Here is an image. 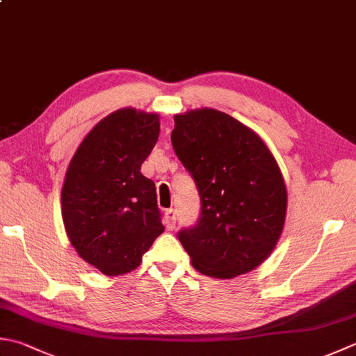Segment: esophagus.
Here are the masks:
<instances>
[{
    "mask_svg": "<svg viewBox=\"0 0 356 356\" xmlns=\"http://www.w3.org/2000/svg\"><path fill=\"white\" fill-rule=\"evenodd\" d=\"M176 211L174 210H166L165 216H163V224L166 227V229H172L176 227Z\"/></svg>",
    "mask_w": 356,
    "mask_h": 356,
    "instance_id": "1",
    "label": "esophagus"
}]
</instances>
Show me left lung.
I'll use <instances>...</instances> for the list:
<instances>
[{
    "instance_id": "8db88e82",
    "label": "left lung",
    "mask_w": 356,
    "mask_h": 356,
    "mask_svg": "<svg viewBox=\"0 0 356 356\" xmlns=\"http://www.w3.org/2000/svg\"><path fill=\"white\" fill-rule=\"evenodd\" d=\"M171 142L200 196L197 225L179 232L193 267L218 280L259 267L280 241L287 213V188L268 146L211 108L174 115Z\"/></svg>"
}]
</instances>
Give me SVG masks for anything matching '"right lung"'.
Returning <instances> with one entry per match:
<instances>
[{
  "label": "right lung",
  "instance_id": "1",
  "mask_svg": "<svg viewBox=\"0 0 356 356\" xmlns=\"http://www.w3.org/2000/svg\"><path fill=\"white\" fill-rule=\"evenodd\" d=\"M159 132V114L118 109L88 132L69 162L63 224L81 259L106 276L136 270L165 229L156 185L140 172Z\"/></svg>",
  "mask_w": 356,
  "mask_h": 356
}]
</instances>
